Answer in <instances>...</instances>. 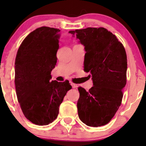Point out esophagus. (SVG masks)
I'll return each mask as SVG.
<instances>
[{"mask_svg": "<svg viewBox=\"0 0 146 146\" xmlns=\"http://www.w3.org/2000/svg\"><path fill=\"white\" fill-rule=\"evenodd\" d=\"M70 84H71V86H72L73 88H75L76 86H76V84H74L73 82H70Z\"/></svg>", "mask_w": 146, "mask_h": 146, "instance_id": "1", "label": "esophagus"}]
</instances>
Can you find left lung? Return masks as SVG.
Returning <instances> with one entry per match:
<instances>
[{
    "label": "left lung",
    "mask_w": 146,
    "mask_h": 146,
    "mask_svg": "<svg viewBox=\"0 0 146 146\" xmlns=\"http://www.w3.org/2000/svg\"><path fill=\"white\" fill-rule=\"evenodd\" d=\"M69 33L84 46V71L93 86L89 91L78 88L79 118L88 126L107 124L119 108L126 84L127 56L122 44L104 28H88Z\"/></svg>",
    "instance_id": "left-lung-1"
}]
</instances>
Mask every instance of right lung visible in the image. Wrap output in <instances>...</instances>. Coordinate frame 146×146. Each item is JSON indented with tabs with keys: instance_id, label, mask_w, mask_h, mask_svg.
I'll list each match as a JSON object with an SVG mask.
<instances>
[{
	"instance_id": "1",
	"label": "right lung",
	"mask_w": 146,
	"mask_h": 146,
	"mask_svg": "<svg viewBox=\"0 0 146 146\" xmlns=\"http://www.w3.org/2000/svg\"><path fill=\"white\" fill-rule=\"evenodd\" d=\"M60 30L40 27L24 38L15 62L17 99L24 116L38 125H48L57 117L59 107L71 89L68 81L52 80Z\"/></svg>"
}]
</instances>
